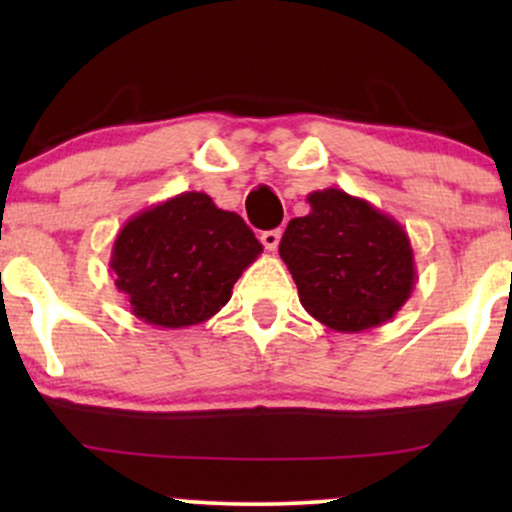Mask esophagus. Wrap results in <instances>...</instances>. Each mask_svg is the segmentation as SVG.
<instances>
[{
  "instance_id": "1",
  "label": "esophagus",
  "mask_w": 512,
  "mask_h": 512,
  "mask_svg": "<svg viewBox=\"0 0 512 512\" xmlns=\"http://www.w3.org/2000/svg\"><path fill=\"white\" fill-rule=\"evenodd\" d=\"M260 240H262L264 248H267L269 252H274L276 245H279V240H281V231H279V228H272V231H264L262 236H260Z\"/></svg>"
}]
</instances>
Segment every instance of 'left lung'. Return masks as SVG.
I'll list each match as a JSON object with an SVG mask.
<instances>
[{"mask_svg":"<svg viewBox=\"0 0 512 512\" xmlns=\"http://www.w3.org/2000/svg\"><path fill=\"white\" fill-rule=\"evenodd\" d=\"M310 214L291 219L279 243L301 305L334 332L385 325L416 284L402 223L337 187L308 195Z\"/></svg>","mask_w":512,"mask_h":512,"instance_id":"obj_1","label":"left lung"}]
</instances>
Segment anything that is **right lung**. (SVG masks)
Returning <instances> with one entry per match:
<instances>
[{"label": "right lung", "instance_id": "obj_1", "mask_svg": "<svg viewBox=\"0 0 512 512\" xmlns=\"http://www.w3.org/2000/svg\"><path fill=\"white\" fill-rule=\"evenodd\" d=\"M260 255V240L236 211L204 192H182L120 228L110 272L139 320L182 330L219 313Z\"/></svg>", "mask_w": 512, "mask_h": 512}]
</instances>
